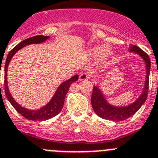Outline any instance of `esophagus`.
Instances as JSON below:
<instances>
[{
  "instance_id": "1",
  "label": "esophagus",
  "mask_w": 158,
  "mask_h": 158,
  "mask_svg": "<svg viewBox=\"0 0 158 158\" xmlns=\"http://www.w3.org/2000/svg\"><path fill=\"white\" fill-rule=\"evenodd\" d=\"M89 79V76L88 74L86 73H82L79 76V80L80 81H83V80H88Z\"/></svg>"
}]
</instances>
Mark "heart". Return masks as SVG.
<instances>
[{
	"label": "heart",
	"instance_id": "obj_1",
	"mask_svg": "<svg viewBox=\"0 0 158 158\" xmlns=\"http://www.w3.org/2000/svg\"><path fill=\"white\" fill-rule=\"evenodd\" d=\"M89 54L91 56H95L101 55L102 58H107L111 54V51L109 49H104L102 47H94L90 49L89 50Z\"/></svg>",
	"mask_w": 158,
	"mask_h": 158
}]
</instances>
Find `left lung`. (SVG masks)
Listing matches in <instances>:
<instances>
[{"label":"left lung","mask_w":158,"mask_h":158,"mask_svg":"<svg viewBox=\"0 0 158 158\" xmlns=\"http://www.w3.org/2000/svg\"><path fill=\"white\" fill-rule=\"evenodd\" d=\"M130 52H135L139 55L144 60L146 67V76L143 90L139 98L127 106H114L109 104L106 101L98 86H94L93 87V93L91 96V104L94 113L100 117L106 120H113V121H123L127 118L132 116L139 110L147 98L149 89V77L150 71V59L146 52L142 50L136 45H130Z\"/></svg>","instance_id":"obj_1"}]
</instances>
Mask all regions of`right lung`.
<instances>
[{"label": "right lung", "mask_w": 158, "mask_h": 158, "mask_svg": "<svg viewBox=\"0 0 158 158\" xmlns=\"http://www.w3.org/2000/svg\"><path fill=\"white\" fill-rule=\"evenodd\" d=\"M49 36H43V35H37V36L29 38L27 39H25L23 42H19L15 48L10 51L7 56L6 61L5 64V91L6 94L7 98L9 101V102L12 104V106L15 108V110L19 113H20L23 116L30 120H35V121H42V120H49L50 118L56 116L59 114V113L62 110V108L64 103V99L66 97L67 93L69 91V87L72 82H76L78 80L79 76L75 75L72 76L71 79L64 81L57 88L56 91L55 92L54 95L52 98L49 103H47L45 106L37 110H30V109L23 108L17 103L14 98H12V94H10L9 89L8 87V81H7V71H8V64L10 63V60L12 58V56L15 54L17 51H19L24 46L31 44H40L45 42L49 38Z\"/></svg>", "instance_id": "1"}]
</instances>
